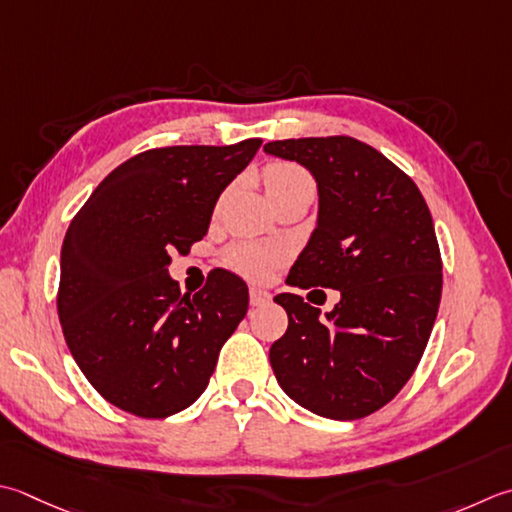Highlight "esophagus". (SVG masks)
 <instances>
[{"label":"esophagus","mask_w":512,"mask_h":512,"mask_svg":"<svg viewBox=\"0 0 512 512\" xmlns=\"http://www.w3.org/2000/svg\"><path fill=\"white\" fill-rule=\"evenodd\" d=\"M270 302V293L262 288H250V306H264Z\"/></svg>","instance_id":"obj_1"}]
</instances>
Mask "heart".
<instances>
[{
  "mask_svg": "<svg viewBox=\"0 0 512 512\" xmlns=\"http://www.w3.org/2000/svg\"><path fill=\"white\" fill-rule=\"evenodd\" d=\"M264 184L270 199H275L293 190H313V177L308 170L286 159H275L262 170ZM286 248L282 244H259V242H237L226 248V264L253 282L268 277L270 270L284 262Z\"/></svg>",
  "mask_w": 512,
  "mask_h": 512,
  "instance_id": "heart-1",
  "label": "heart"
}]
</instances>
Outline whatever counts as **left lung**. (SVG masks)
<instances>
[{
    "instance_id": "8db88e82",
    "label": "left lung",
    "mask_w": 512,
    "mask_h": 512,
    "mask_svg": "<svg viewBox=\"0 0 512 512\" xmlns=\"http://www.w3.org/2000/svg\"><path fill=\"white\" fill-rule=\"evenodd\" d=\"M266 153L293 159L317 179L319 219L286 279L335 288L319 308L295 293L270 366L284 393L328 419H362L415 373L442 299V253L424 195L402 168L355 137L279 139Z\"/></svg>"
}]
</instances>
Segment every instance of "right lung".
<instances>
[{
  "label": "right lung",
  "instance_id": "right-lung-1",
  "mask_svg": "<svg viewBox=\"0 0 512 512\" xmlns=\"http://www.w3.org/2000/svg\"><path fill=\"white\" fill-rule=\"evenodd\" d=\"M259 146L250 137L144 150L104 177L66 230L57 288L66 344L97 393L130 415L162 419L193 404L246 317L244 279L217 268L182 295L168 264L208 233L219 195Z\"/></svg>",
  "mask_w": 512,
  "mask_h": 512
}]
</instances>
